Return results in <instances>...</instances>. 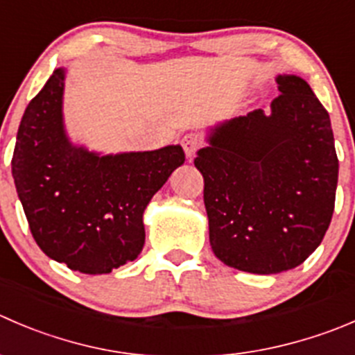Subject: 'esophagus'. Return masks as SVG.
Instances as JSON below:
<instances>
[{"label": "esophagus", "mask_w": 355, "mask_h": 355, "mask_svg": "<svg viewBox=\"0 0 355 355\" xmlns=\"http://www.w3.org/2000/svg\"><path fill=\"white\" fill-rule=\"evenodd\" d=\"M182 146H184L187 157L191 159V157H194V154L202 147V139L198 133H187V135L182 139Z\"/></svg>", "instance_id": "34e87169"}]
</instances>
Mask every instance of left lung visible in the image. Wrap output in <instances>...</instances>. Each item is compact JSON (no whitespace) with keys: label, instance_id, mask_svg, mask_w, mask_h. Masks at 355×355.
Masks as SVG:
<instances>
[{"label":"left lung","instance_id":"8db88e82","mask_svg":"<svg viewBox=\"0 0 355 355\" xmlns=\"http://www.w3.org/2000/svg\"><path fill=\"white\" fill-rule=\"evenodd\" d=\"M281 95L215 128L198 153L209 244L223 263L277 274L321 244L335 209L338 157L329 114L298 76L277 78Z\"/></svg>","mask_w":355,"mask_h":355}]
</instances>
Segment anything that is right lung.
Wrapping results in <instances>:
<instances>
[{
	"label": "right lung",
	"instance_id": "add662e5",
	"mask_svg": "<svg viewBox=\"0 0 355 355\" xmlns=\"http://www.w3.org/2000/svg\"><path fill=\"white\" fill-rule=\"evenodd\" d=\"M64 69L29 102L17 132L12 175L31 234L53 260L83 274H109L146 243L144 209L173 170L180 146L98 156L67 140Z\"/></svg>",
	"mask_w": 355,
	"mask_h": 355
}]
</instances>
